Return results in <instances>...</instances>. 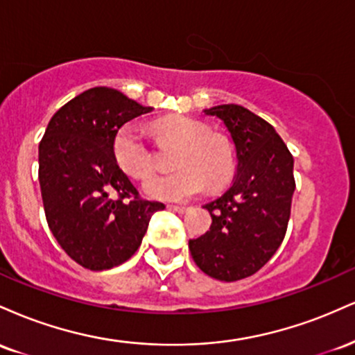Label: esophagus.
Here are the masks:
<instances>
[{
	"label": "esophagus",
	"instance_id": "obj_1",
	"mask_svg": "<svg viewBox=\"0 0 355 355\" xmlns=\"http://www.w3.org/2000/svg\"><path fill=\"white\" fill-rule=\"evenodd\" d=\"M170 210L177 211V214H185L187 210H189V207H183V205H168Z\"/></svg>",
	"mask_w": 355,
	"mask_h": 355
}]
</instances>
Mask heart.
<instances>
[{
	"mask_svg": "<svg viewBox=\"0 0 355 355\" xmlns=\"http://www.w3.org/2000/svg\"><path fill=\"white\" fill-rule=\"evenodd\" d=\"M160 140L178 148L170 175H155L144 183L150 198L183 202L205 190L220 189L235 172V155L223 137L210 135L209 126L189 116H168L153 125ZM113 157L121 172L132 178H145L153 170V155L145 132L138 123L120 126L113 138Z\"/></svg>",
	"mask_w": 355,
	"mask_h": 355,
	"instance_id": "b5f03b06",
	"label": "heart"
}]
</instances>
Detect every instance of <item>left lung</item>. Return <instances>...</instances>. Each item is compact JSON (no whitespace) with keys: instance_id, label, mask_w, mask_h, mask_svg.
Segmentation results:
<instances>
[{"instance_id":"left-lung-1","label":"left lung","mask_w":355,"mask_h":355,"mask_svg":"<svg viewBox=\"0 0 355 355\" xmlns=\"http://www.w3.org/2000/svg\"><path fill=\"white\" fill-rule=\"evenodd\" d=\"M225 125L237 175L222 197L203 205L211 225L189 242L202 272L235 282L260 270L280 247L295 190L294 158L270 123L240 105L203 110Z\"/></svg>"}]
</instances>
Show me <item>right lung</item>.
<instances>
[{"label":"right lung","mask_w":355,"mask_h":355,"mask_svg":"<svg viewBox=\"0 0 355 355\" xmlns=\"http://www.w3.org/2000/svg\"><path fill=\"white\" fill-rule=\"evenodd\" d=\"M152 107L95 87L51 116L38 148L48 227L68 255L89 270L126 262L140 247L160 202L140 198L113 157L118 128Z\"/></svg>","instance_id":"add662e5"}]
</instances>
